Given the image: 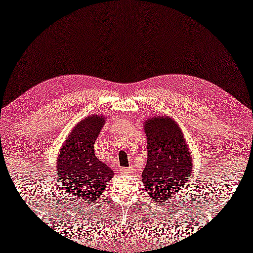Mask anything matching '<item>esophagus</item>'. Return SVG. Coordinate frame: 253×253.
I'll return each instance as SVG.
<instances>
[{
	"instance_id": "obj_1",
	"label": "esophagus",
	"mask_w": 253,
	"mask_h": 253,
	"mask_svg": "<svg viewBox=\"0 0 253 253\" xmlns=\"http://www.w3.org/2000/svg\"><path fill=\"white\" fill-rule=\"evenodd\" d=\"M122 171L126 174H131V173H133L134 169H133V167H129V168H126V169H122Z\"/></svg>"
}]
</instances>
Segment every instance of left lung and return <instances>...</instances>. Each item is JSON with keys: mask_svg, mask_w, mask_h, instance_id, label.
Masks as SVG:
<instances>
[{"mask_svg": "<svg viewBox=\"0 0 253 253\" xmlns=\"http://www.w3.org/2000/svg\"><path fill=\"white\" fill-rule=\"evenodd\" d=\"M143 126L148 141L143 187L158 205L168 203L191 178V153L173 119L162 115L147 119Z\"/></svg>", "mask_w": 253, "mask_h": 253, "instance_id": "obj_1", "label": "left lung"}]
</instances>
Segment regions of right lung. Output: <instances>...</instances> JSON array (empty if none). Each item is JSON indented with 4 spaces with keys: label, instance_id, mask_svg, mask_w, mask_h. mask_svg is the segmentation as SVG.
Segmentation results:
<instances>
[{
    "label": "right lung",
    "instance_id": "obj_1",
    "mask_svg": "<svg viewBox=\"0 0 253 253\" xmlns=\"http://www.w3.org/2000/svg\"><path fill=\"white\" fill-rule=\"evenodd\" d=\"M105 120L102 114H91L81 120L71 131L59 153L57 175L66 196L77 203L93 205L102 197L106 183L114 175L94 153L95 140Z\"/></svg>",
    "mask_w": 253,
    "mask_h": 253
}]
</instances>
